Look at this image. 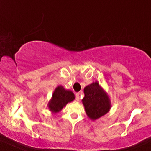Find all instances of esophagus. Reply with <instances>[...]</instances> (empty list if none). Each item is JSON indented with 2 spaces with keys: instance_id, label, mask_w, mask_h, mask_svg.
Masks as SVG:
<instances>
[{
  "instance_id": "1",
  "label": "esophagus",
  "mask_w": 151,
  "mask_h": 151,
  "mask_svg": "<svg viewBox=\"0 0 151 151\" xmlns=\"http://www.w3.org/2000/svg\"><path fill=\"white\" fill-rule=\"evenodd\" d=\"M76 100H77V101H79L80 100V98H79V93L76 94Z\"/></svg>"
}]
</instances>
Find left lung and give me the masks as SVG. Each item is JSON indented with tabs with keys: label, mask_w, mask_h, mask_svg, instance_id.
I'll return each mask as SVG.
<instances>
[{
	"label": "left lung",
	"mask_w": 151,
	"mask_h": 151,
	"mask_svg": "<svg viewBox=\"0 0 151 151\" xmlns=\"http://www.w3.org/2000/svg\"><path fill=\"white\" fill-rule=\"evenodd\" d=\"M84 93L82 102L86 113L91 120H97L108 112L110 109V99L98 82L87 86L84 89Z\"/></svg>",
	"instance_id": "obj_1"
}]
</instances>
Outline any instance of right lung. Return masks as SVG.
I'll return each mask as SVG.
<instances>
[{
	"instance_id": "obj_1",
	"label": "right lung",
	"mask_w": 151,
	"mask_h": 151,
	"mask_svg": "<svg viewBox=\"0 0 151 151\" xmlns=\"http://www.w3.org/2000/svg\"><path fill=\"white\" fill-rule=\"evenodd\" d=\"M74 100V95L72 91L66 90L62 86H59L54 90L52 99L49 103V110L56 113L62 110L68 102Z\"/></svg>"
}]
</instances>
